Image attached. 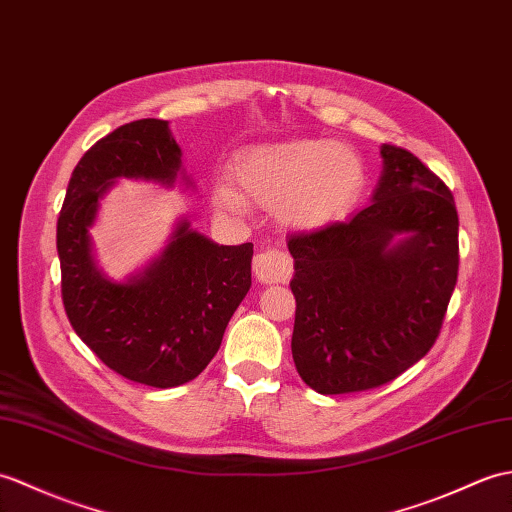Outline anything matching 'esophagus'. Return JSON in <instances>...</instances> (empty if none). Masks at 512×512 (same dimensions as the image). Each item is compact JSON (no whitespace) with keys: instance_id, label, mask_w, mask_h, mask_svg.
Wrapping results in <instances>:
<instances>
[{"instance_id":"obj_1","label":"esophagus","mask_w":512,"mask_h":512,"mask_svg":"<svg viewBox=\"0 0 512 512\" xmlns=\"http://www.w3.org/2000/svg\"><path fill=\"white\" fill-rule=\"evenodd\" d=\"M253 275L259 283H288L292 277V259L281 251H261L253 259Z\"/></svg>"}]
</instances>
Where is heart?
Listing matches in <instances>:
<instances>
[{"mask_svg":"<svg viewBox=\"0 0 512 512\" xmlns=\"http://www.w3.org/2000/svg\"><path fill=\"white\" fill-rule=\"evenodd\" d=\"M244 198L277 207L294 229H320L344 216L364 189V163L334 139H290L242 152L233 165ZM216 207L240 213L246 202L229 185L213 192Z\"/></svg>","mask_w":512,"mask_h":512,"instance_id":"obj_1","label":"heart"}]
</instances>
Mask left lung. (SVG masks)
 <instances>
[{"instance_id":"1","label":"left lung","mask_w":512,"mask_h":512,"mask_svg":"<svg viewBox=\"0 0 512 512\" xmlns=\"http://www.w3.org/2000/svg\"><path fill=\"white\" fill-rule=\"evenodd\" d=\"M371 205L288 242L292 358L320 395L382 386L432 349L458 279V213L412 152L384 144Z\"/></svg>"}]
</instances>
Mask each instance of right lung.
I'll return each mask as SVG.
<instances>
[{"instance_id":"obj_1","label":"right lung","mask_w":512,"mask_h":512,"mask_svg":"<svg viewBox=\"0 0 512 512\" xmlns=\"http://www.w3.org/2000/svg\"><path fill=\"white\" fill-rule=\"evenodd\" d=\"M163 120H137L93 144L71 172L56 224L63 305L80 340L130 382L174 388L218 353L233 312L251 288L253 244L222 246L178 218L163 251L115 281L93 253L89 229L120 181L196 187Z\"/></svg>"}]
</instances>
